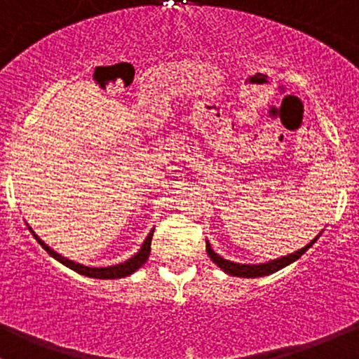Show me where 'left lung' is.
I'll use <instances>...</instances> for the list:
<instances>
[{
    "label": "left lung",
    "mask_w": 359,
    "mask_h": 359,
    "mask_svg": "<svg viewBox=\"0 0 359 359\" xmlns=\"http://www.w3.org/2000/svg\"><path fill=\"white\" fill-rule=\"evenodd\" d=\"M320 235L315 236V238H313L311 242L308 243V245H304V247H302V249L295 250V252L289 254V256L278 257V259H273V261H268V262H261V264H240V262H233V261L224 259V257H221L219 254L214 252L212 247H210L209 242L205 243V250H207V256L210 257V261H212L214 264L219 266V268L223 269L224 273H228V275L240 276V278H256V276L271 275V273L278 271V269L285 268V266H289L294 261H297L299 257H301L302 254H304L306 250H308L309 247H311L313 243H315L316 240L320 238Z\"/></svg>",
    "instance_id": "8db88e82"
}]
</instances>
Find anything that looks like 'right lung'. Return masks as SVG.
Listing matches in <instances>:
<instances>
[{
	"label": "right lung",
	"mask_w": 359,
	"mask_h": 359,
	"mask_svg": "<svg viewBox=\"0 0 359 359\" xmlns=\"http://www.w3.org/2000/svg\"><path fill=\"white\" fill-rule=\"evenodd\" d=\"M29 231H31L32 236H34L36 240H38L39 245L43 247L44 250H46L48 254H50L51 257H55L58 262H62L64 266H67V268L74 269L76 273H79V275H84V276H90V278H100V280H116V278H124V276L131 275V273H135L136 269L142 268L143 264H145L147 259H149L150 256V243H152V236H154V228L150 230L149 236L145 238V242H143L142 249L138 250V252L135 254L133 257H129L128 261L124 262H119V264H114V266H107V268H93V266H84L81 264V262H76V261H70L67 257H64L62 254L55 252L51 247H48L46 243L43 242L41 238H39L38 235L32 231L31 226H27Z\"/></svg>",
	"instance_id": "1"
}]
</instances>
